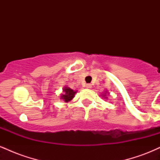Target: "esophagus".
<instances>
[{"label":"esophagus","instance_id":"34e87169","mask_svg":"<svg viewBox=\"0 0 160 160\" xmlns=\"http://www.w3.org/2000/svg\"><path fill=\"white\" fill-rule=\"evenodd\" d=\"M86 87L87 88V89H91V88H92V84H90V83L86 84Z\"/></svg>","mask_w":160,"mask_h":160}]
</instances>
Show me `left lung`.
I'll return each mask as SVG.
<instances>
[{
    "instance_id": "8db88e82",
    "label": "left lung",
    "mask_w": 160,
    "mask_h": 160,
    "mask_svg": "<svg viewBox=\"0 0 160 160\" xmlns=\"http://www.w3.org/2000/svg\"><path fill=\"white\" fill-rule=\"evenodd\" d=\"M107 92H105V94H106V93H107ZM104 95V96H105V95Z\"/></svg>"
}]
</instances>
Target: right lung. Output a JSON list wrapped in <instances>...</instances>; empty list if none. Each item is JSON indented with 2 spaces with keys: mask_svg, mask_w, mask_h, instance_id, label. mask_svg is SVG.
I'll list each match as a JSON object with an SVG mask.
<instances>
[{
  "mask_svg": "<svg viewBox=\"0 0 160 160\" xmlns=\"http://www.w3.org/2000/svg\"><path fill=\"white\" fill-rule=\"evenodd\" d=\"M77 93V91H74L71 88L65 86L63 89V94L61 95V99H63L65 102H68L74 98V95Z\"/></svg>",
  "mask_w": 160,
  "mask_h": 160,
  "instance_id": "obj_1",
  "label": "right lung"
}]
</instances>
